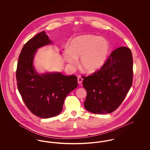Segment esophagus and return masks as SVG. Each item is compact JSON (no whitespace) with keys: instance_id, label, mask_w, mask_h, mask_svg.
Returning <instances> with one entry per match:
<instances>
[{"instance_id":"1","label":"esophagus","mask_w":150,"mask_h":150,"mask_svg":"<svg viewBox=\"0 0 150 150\" xmlns=\"http://www.w3.org/2000/svg\"><path fill=\"white\" fill-rule=\"evenodd\" d=\"M82 81H83V78L81 76H78V82L79 85H81L82 84Z\"/></svg>"}]
</instances>
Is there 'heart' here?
Returning <instances> with one entry per match:
<instances>
[{
    "label": "heart",
    "mask_w": 150,
    "mask_h": 150,
    "mask_svg": "<svg viewBox=\"0 0 150 150\" xmlns=\"http://www.w3.org/2000/svg\"><path fill=\"white\" fill-rule=\"evenodd\" d=\"M110 50L107 40L92 35L78 36L73 39L64 51V57L69 64H74L80 57V66L84 71L92 73L105 64Z\"/></svg>",
    "instance_id": "obj_1"
}]
</instances>
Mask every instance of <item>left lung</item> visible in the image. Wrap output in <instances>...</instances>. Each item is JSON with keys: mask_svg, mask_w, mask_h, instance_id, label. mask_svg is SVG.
Wrapping results in <instances>:
<instances>
[{"mask_svg": "<svg viewBox=\"0 0 150 150\" xmlns=\"http://www.w3.org/2000/svg\"><path fill=\"white\" fill-rule=\"evenodd\" d=\"M133 66L131 50L121 47L111 53L99 70L84 76L86 109L94 114H105L119 107L132 85Z\"/></svg>", "mask_w": 150, "mask_h": 150, "instance_id": "1", "label": "left lung"}]
</instances>
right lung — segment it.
Wrapping results in <instances>:
<instances>
[{
  "label": "right lung",
  "mask_w": 150,
  "mask_h": 150,
  "mask_svg": "<svg viewBox=\"0 0 150 150\" xmlns=\"http://www.w3.org/2000/svg\"><path fill=\"white\" fill-rule=\"evenodd\" d=\"M52 43L44 31L30 39L18 57L16 80L18 91L26 107L36 116L47 119L59 115L66 96L78 86L75 75L61 73L39 75L33 67L36 50Z\"/></svg>",
  "instance_id": "right-lung-1"
}]
</instances>
